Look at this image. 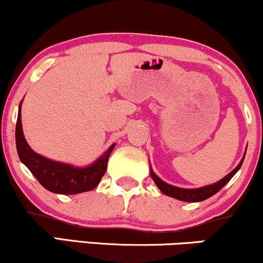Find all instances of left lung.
<instances>
[{"label": "left lung", "instance_id": "left-lung-1", "mask_svg": "<svg viewBox=\"0 0 263 263\" xmlns=\"http://www.w3.org/2000/svg\"><path fill=\"white\" fill-rule=\"evenodd\" d=\"M242 161H244V157H242L240 163H239L238 166H236L234 170L228 174V176L223 178V179L217 181L215 184H211V185L199 187V189H181V187L170 185V184L164 183L163 180H161L160 178L154 173V171L152 170L150 174H151V178L154 179L155 183H156V185L158 186V189H160L163 194H166V195L174 197V199L180 200V201H186V202H197V201H203L209 199V197L213 196L215 194L218 193V191L232 179L233 176H234L236 172L239 171V168H240L242 164Z\"/></svg>", "mask_w": 263, "mask_h": 263}]
</instances>
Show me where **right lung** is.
<instances>
[{
	"label": "right lung",
	"mask_w": 263,
	"mask_h": 263,
	"mask_svg": "<svg viewBox=\"0 0 263 263\" xmlns=\"http://www.w3.org/2000/svg\"><path fill=\"white\" fill-rule=\"evenodd\" d=\"M15 145L21 161L29 168L45 189L51 193L73 195V194L85 193L99 185L100 180L106 173L107 162L115 144L107 150L101 157L91 166L85 168L73 167L70 164L51 161L41 156L29 147L22 129L21 106H19L17 125H15Z\"/></svg>",
	"instance_id": "right-lung-1"
}]
</instances>
